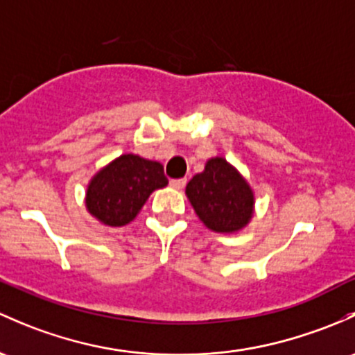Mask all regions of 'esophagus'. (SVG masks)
Returning <instances> with one entry per match:
<instances>
[{
    "label": "esophagus",
    "instance_id": "34e87169",
    "mask_svg": "<svg viewBox=\"0 0 355 355\" xmlns=\"http://www.w3.org/2000/svg\"><path fill=\"white\" fill-rule=\"evenodd\" d=\"M185 184H187V178H173V180H170V185L173 189L180 190L185 187Z\"/></svg>",
    "mask_w": 355,
    "mask_h": 355
}]
</instances>
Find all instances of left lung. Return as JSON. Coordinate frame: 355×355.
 <instances>
[{
    "label": "left lung",
    "mask_w": 355,
    "mask_h": 355,
    "mask_svg": "<svg viewBox=\"0 0 355 355\" xmlns=\"http://www.w3.org/2000/svg\"><path fill=\"white\" fill-rule=\"evenodd\" d=\"M193 211L209 230L236 233L253 216V192L225 158H211L185 189Z\"/></svg>",
    "instance_id": "8db88e82"
}]
</instances>
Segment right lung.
I'll list each match as a JSON object with an SVG mask.
<instances>
[{
    "instance_id": "obj_1",
    "label": "right lung",
    "mask_w": 355,
    "mask_h": 355,
    "mask_svg": "<svg viewBox=\"0 0 355 355\" xmlns=\"http://www.w3.org/2000/svg\"><path fill=\"white\" fill-rule=\"evenodd\" d=\"M168 185L162 163L137 155H122L89 182L87 209L107 226L132 221L156 189Z\"/></svg>"
}]
</instances>
